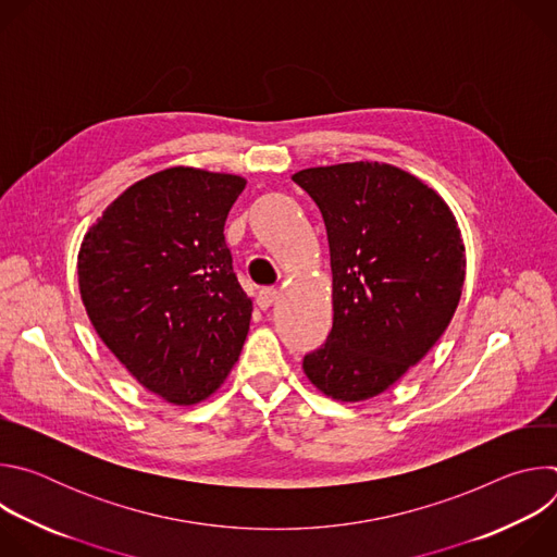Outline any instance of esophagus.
<instances>
[{
    "instance_id": "34e87169",
    "label": "esophagus",
    "mask_w": 557,
    "mask_h": 557,
    "mask_svg": "<svg viewBox=\"0 0 557 557\" xmlns=\"http://www.w3.org/2000/svg\"><path fill=\"white\" fill-rule=\"evenodd\" d=\"M277 297H280V293H277L275 288H262V290L258 293L256 301H258V306H260L262 310H267V308H271V306L277 301Z\"/></svg>"
}]
</instances>
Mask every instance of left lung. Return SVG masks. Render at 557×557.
Listing matches in <instances>:
<instances>
[{
  "label": "left lung",
  "instance_id": "obj_1",
  "mask_svg": "<svg viewBox=\"0 0 557 557\" xmlns=\"http://www.w3.org/2000/svg\"><path fill=\"white\" fill-rule=\"evenodd\" d=\"M320 207L333 271V331L304 374L342 404L372 399L417 366L449 326L465 245L447 202L387 163L293 174Z\"/></svg>",
  "mask_w": 557,
  "mask_h": 557
}]
</instances>
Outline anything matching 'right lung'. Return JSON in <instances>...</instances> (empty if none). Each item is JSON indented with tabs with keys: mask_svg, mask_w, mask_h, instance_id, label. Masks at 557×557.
Here are the masks:
<instances>
[{
	"mask_svg": "<svg viewBox=\"0 0 557 557\" xmlns=\"http://www.w3.org/2000/svg\"><path fill=\"white\" fill-rule=\"evenodd\" d=\"M245 185L196 168L156 172L127 187L78 249V290L97 335L168 404L205 401L245 346L253 301L224 245Z\"/></svg>",
	"mask_w": 557,
	"mask_h": 557,
	"instance_id": "obj_1",
	"label": "right lung"
}]
</instances>
